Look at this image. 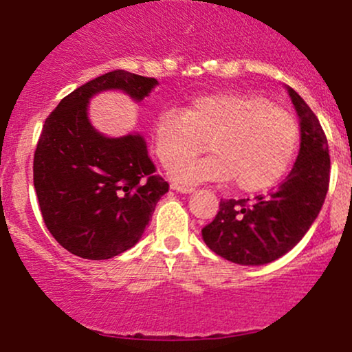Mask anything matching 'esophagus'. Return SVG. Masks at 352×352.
Wrapping results in <instances>:
<instances>
[{
	"mask_svg": "<svg viewBox=\"0 0 352 352\" xmlns=\"http://www.w3.org/2000/svg\"><path fill=\"white\" fill-rule=\"evenodd\" d=\"M170 188L179 191V193H185V195L193 193V191H195L193 186H185V185H179V184H172Z\"/></svg>",
	"mask_w": 352,
	"mask_h": 352,
	"instance_id": "34e87169",
	"label": "esophagus"
}]
</instances>
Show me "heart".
<instances>
[{
	"label": "heart",
	"mask_w": 352,
	"mask_h": 352,
	"mask_svg": "<svg viewBox=\"0 0 352 352\" xmlns=\"http://www.w3.org/2000/svg\"><path fill=\"white\" fill-rule=\"evenodd\" d=\"M213 151L193 160L204 143ZM154 153L173 180L201 184L230 180L239 190L263 191L287 172L299 143V128L286 110L263 97L222 92L199 96L185 113L161 110L153 130Z\"/></svg>",
	"instance_id": "obj_1"
}]
</instances>
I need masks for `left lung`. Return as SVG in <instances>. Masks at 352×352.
<instances>
[{"label":"left lung","mask_w":352,"mask_h":352,"mask_svg":"<svg viewBox=\"0 0 352 352\" xmlns=\"http://www.w3.org/2000/svg\"><path fill=\"white\" fill-rule=\"evenodd\" d=\"M300 124V149L289 175L268 197L221 201L214 221L203 228L204 243L237 265L271 263L292 250L307 234L330 184L328 141L318 118L292 87H286Z\"/></svg>","instance_id":"1"}]
</instances>
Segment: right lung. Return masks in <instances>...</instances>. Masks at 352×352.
I'll list each match as a JSON object with an SVG mask.
<instances>
[{"instance_id":"add662e5","label":"right lung","mask_w":352,"mask_h":352,"mask_svg":"<svg viewBox=\"0 0 352 352\" xmlns=\"http://www.w3.org/2000/svg\"><path fill=\"white\" fill-rule=\"evenodd\" d=\"M157 79L117 69L74 89L48 115L34 155V188L43 222L61 247L109 260L143 237L168 191L140 133L109 138L92 126L87 105L105 91L141 102Z\"/></svg>"}]
</instances>
